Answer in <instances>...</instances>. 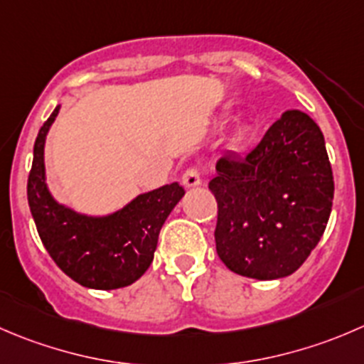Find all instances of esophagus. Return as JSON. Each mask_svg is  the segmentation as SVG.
<instances>
[{
    "label": "esophagus",
    "mask_w": 364,
    "mask_h": 364,
    "mask_svg": "<svg viewBox=\"0 0 364 364\" xmlns=\"http://www.w3.org/2000/svg\"><path fill=\"white\" fill-rule=\"evenodd\" d=\"M181 181L186 188H193V186H199L203 179H200V172L197 171V168H188V171L183 174Z\"/></svg>",
    "instance_id": "1"
}]
</instances>
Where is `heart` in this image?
<instances>
[{
  "instance_id": "1",
  "label": "heart",
  "mask_w": 364,
  "mask_h": 364,
  "mask_svg": "<svg viewBox=\"0 0 364 364\" xmlns=\"http://www.w3.org/2000/svg\"><path fill=\"white\" fill-rule=\"evenodd\" d=\"M247 136H249V128H247V126H238L235 132V136H232V144H235V146H240Z\"/></svg>"
}]
</instances>
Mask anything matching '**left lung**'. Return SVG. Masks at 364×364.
Segmentation results:
<instances>
[{"instance_id":"left-lung-1","label":"left lung","mask_w":364,"mask_h":364,"mask_svg":"<svg viewBox=\"0 0 364 364\" xmlns=\"http://www.w3.org/2000/svg\"><path fill=\"white\" fill-rule=\"evenodd\" d=\"M208 186L218 204V257L259 281L290 276L308 259L334 197L326 140L301 110L284 112L243 156L224 154Z\"/></svg>"}]
</instances>
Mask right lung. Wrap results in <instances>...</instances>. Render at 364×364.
Returning <instances> with one entry per match:
<instances>
[{"instance_id":"right-lung-1","label":"right lung","mask_w":364,"mask_h":364,"mask_svg":"<svg viewBox=\"0 0 364 364\" xmlns=\"http://www.w3.org/2000/svg\"><path fill=\"white\" fill-rule=\"evenodd\" d=\"M58 110H53L38 132L28 176V204L38 236L60 270L81 287H129L153 263L161 225L185 190L179 183L160 186L105 217L76 213L60 204L49 192L44 167L46 136Z\"/></svg>"}]
</instances>
